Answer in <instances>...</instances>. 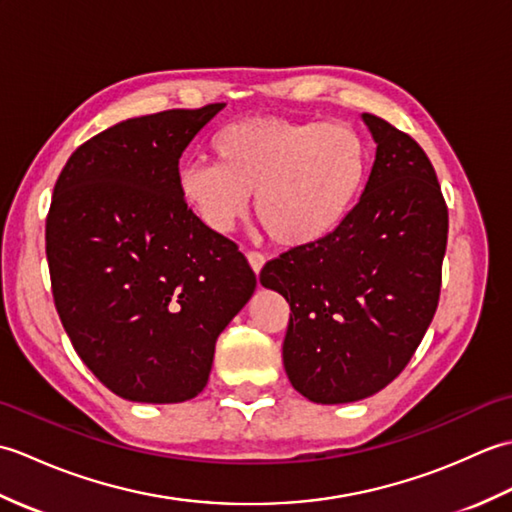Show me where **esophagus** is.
I'll use <instances>...</instances> for the list:
<instances>
[{"label": "esophagus", "instance_id": "esophagus-1", "mask_svg": "<svg viewBox=\"0 0 512 512\" xmlns=\"http://www.w3.org/2000/svg\"><path fill=\"white\" fill-rule=\"evenodd\" d=\"M246 257H248V264H250V268H253L255 273H259V270H262V266H264V262H266L264 253H259V250H248Z\"/></svg>", "mask_w": 512, "mask_h": 512}]
</instances>
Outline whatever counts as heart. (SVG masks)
<instances>
[{"label":"heart","instance_id":"heart-1","mask_svg":"<svg viewBox=\"0 0 512 512\" xmlns=\"http://www.w3.org/2000/svg\"><path fill=\"white\" fill-rule=\"evenodd\" d=\"M215 162L178 169V191L213 233H228L255 191V215L275 244L301 248L339 228L363 198L372 147L350 123L242 118L211 138Z\"/></svg>","mask_w":512,"mask_h":512}]
</instances>
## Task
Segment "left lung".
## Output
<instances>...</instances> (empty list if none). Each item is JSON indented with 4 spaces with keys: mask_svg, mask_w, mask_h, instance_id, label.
Here are the masks:
<instances>
[{
    "mask_svg": "<svg viewBox=\"0 0 512 512\" xmlns=\"http://www.w3.org/2000/svg\"><path fill=\"white\" fill-rule=\"evenodd\" d=\"M376 160L336 231L290 248L259 281L290 303L284 367L301 396L341 405L376 394L411 361L436 314L449 209L424 149L363 114Z\"/></svg>",
    "mask_w": 512,
    "mask_h": 512,
    "instance_id": "obj_1",
    "label": "left lung"
}]
</instances>
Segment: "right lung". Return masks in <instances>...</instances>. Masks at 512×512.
<instances>
[{
	"instance_id": "add662e5",
	"label": "right lung",
	"mask_w": 512,
	"mask_h": 512,
	"mask_svg": "<svg viewBox=\"0 0 512 512\" xmlns=\"http://www.w3.org/2000/svg\"><path fill=\"white\" fill-rule=\"evenodd\" d=\"M224 103L118 123L74 151L54 184L46 257L76 354L116 396L184 402L215 341L255 292L233 239L178 191V160Z\"/></svg>"
}]
</instances>
